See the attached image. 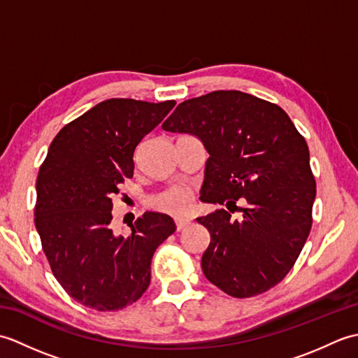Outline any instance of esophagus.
Wrapping results in <instances>:
<instances>
[{
    "mask_svg": "<svg viewBox=\"0 0 358 358\" xmlns=\"http://www.w3.org/2000/svg\"><path fill=\"white\" fill-rule=\"evenodd\" d=\"M175 226H177V231H185L187 226H191V220L187 218H177L175 220Z\"/></svg>",
    "mask_w": 358,
    "mask_h": 358,
    "instance_id": "34e87169",
    "label": "esophagus"
}]
</instances>
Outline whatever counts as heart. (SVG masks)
I'll return each mask as SVG.
<instances>
[{
    "instance_id": "1",
    "label": "heart",
    "mask_w": 358,
    "mask_h": 358,
    "mask_svg": "<svg viewBox=\"0 0 358 358\" xmlns=\"http://www.w3.org/2000/svg\"><path fill=\"white\" fill-rule=\"evenodd\" d=\"M150 206L171 215H183L191 208L192 195L186 187L173 186L154 195L150 199Z\"/></svg>"
}]
</instances>
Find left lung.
<instances>
[{"label":"left lung","mask_w":358,"mask_h":358,"mask_svg":"<svg viewBox=\"0 0 358 358\" xmlns=\"http://www.w3.org/2000/svg\"><path fill=\"white\" fill-rule=\"evenodd\" d=\"M167 132L192 134L209 158L201 200L236 206L196 218L210 234L201 269L235 299L269 291L292 269L313 226L315 178L305 136L280 106L240 90H214L177 106Z\"/></svg>","instance_id":"obj_1"}]
</instances>
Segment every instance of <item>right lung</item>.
Segmentation results:
<instances>
[{
  "instance_id": "obj_1",
  "label": "right lung",
  "mask_w": 358,
  "mask_h": 358,
  "mask_svg": "<svg viewBox=\"0 0 358 358\" xmlns=\"http://www.w3.org/2000/svg\"><path fill=\"white\" fill-rule=\"evenodd\" d=\"M173 106L110 98L50 143L36 178L35 226L52 273L83 306L104 313L138 300L155 249L175 232L159 212L136 218L127 237L109 226L112 199L134 175L135 148Z\"/></svg>"
}]
</instances>
